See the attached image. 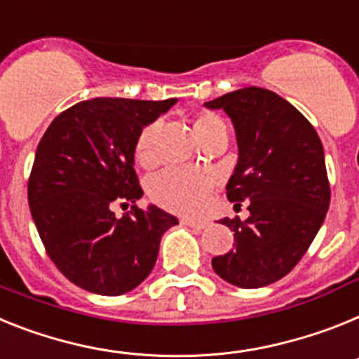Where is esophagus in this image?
<instances>
[{"instance_id": "34e87169", "label": "esophagus", "mask_w": 359, "mask_h": 359, "mask_svg": "<svg viewBox=\"0 0 359 359\" xmlns=\"http://www.w3.org/2000/svg\"><path fill=\"white\" fill-rule=\"evenodd\" d=\"M180 224H184V226H189V227H195V229H204V227H208V220H201V218L182 217L180 218Z\"/></svg>"}]
</instances>
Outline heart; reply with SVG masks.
Wrapping results in <instances>:
<instances>
[{
    "mask_svg": "<svg viewBox=\"0 0 359 359\" xmlns=\"http://www.w3.org/2000/svg\"><path fill=\"white\" fill-rule=\"evenodd\" d=\"M224 126L218 115L202 111L191 119L193 135L202 142L208 135ZM158 135V123H149L142 128L135 139L133 155L137 164L151 168L157 162L155 139ZM215 184V177L205 170H189V168H168L149 180V197L164 210L173 213H195L210 195Z\"/></svg>",
    "mask_w": 359,
    "mask_h": 359,
    "instance_id": "b5f03b06",
    "label": "heart"
}]
</instances>
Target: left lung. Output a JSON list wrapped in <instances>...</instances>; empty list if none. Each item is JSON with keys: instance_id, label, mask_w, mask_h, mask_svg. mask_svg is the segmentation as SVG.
<instances>
[{"instance_id": "8db88e82", "label": "left lung", "mask_w": 359, "mask_h": 359, "mask_svg": "<svg viewBox=\"0 0 359 359\" xmlns=\"http://www.w3.org/2000/svg\"><path fill=\"white\" fill-rule=\"evenodd\" d=\"M204 106L231 119L238 162L227 198L235 208L248 202L249 210L245 220L222 218L235 231V248L211 266L236 287H264L300 262L325 220L330 189L322 141L313 124L271 90L240 88Z\"/></svg>"}]
</instances>
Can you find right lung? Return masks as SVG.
Listing matches in <instances>:
<instances>
[{
  "label": "right lung",
  "mask_w": 359,
  "mask_h": 359,
  "mask_svg": "<svg viewBox=\"0 0 359 359\" xmlns=\"http://www.w3.org/2000/svg\"><path fill=\"white\" fill-rule=\"evenodd\" d=\"M177 99L95 97L59 114L36 149L29 205L46 253L85 291L119 296L135 289L157 262L162 235L179 220L157 205H133L142 189L133 170L135 139Z\"/></svg>",
  "instance_id": "1"
}]
</instances>
